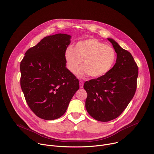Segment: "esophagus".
<instances>
[{"instance_id":"esophagus-1","label":"esophagus","mask_w":154,"mask_h":154,"mask_svg":"<svg viewBox=\"0 0 154 154\" xmlns=\"http://www.w3.org/2000/svg\"><path fill=\"white\" fill-rule=\"evenodd\" d=\"M79 85H80V88H83V81L80 80L79 81Z\"/></svg>"}]
</instances>
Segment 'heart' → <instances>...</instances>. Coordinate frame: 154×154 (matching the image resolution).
Wrapping results in <instances>:
<instances>
[{"instance_id": "obj_1", "label": "heart", "mask_w": 154, "mask_h": 154, "mask_svg": "<svg viewBox=\"0 0 154 154\" xmlns=\"http://www.w3.org/2000/svg\"><path fill=\"white\" fill-rule=\"evenodd\" d=\"M68 68L75 74L83 63L84 66L79 71L80 77L90 75L97 78L106 74L113 67L116 59L115 49L95 38L78 42L75 46L69 47L64 54Z\"/></svg>"}]
</instances>
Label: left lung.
Listing matches in <instances>:
<instances>
[{
  "label": "left lung",
  "instance_id": "8db88e82",
  "mask_svg": "<svg viewBox=\"0 0 154 154\" xmlns=\"http://www.w3.org/2000/svg\"><path fill=\"white\" fill-rule=\"evenodd\" d=\"M117 54L116 63L106 74L86 82L85 107L97 121L108 122L118 118L134 97L138 68L134 57L112 38H107Z\"/></svg>",
  "mask_w": 154,
  "mask_h": 154
}]
</instances>
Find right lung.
<instances>
[{
    "label": "right lung",
    "instance_id": "right-lung-1",
    "mask_svg": "<svg viewBox=\"0 0 154 154\" xmlns=\"http://www.w3.org/2000/svg\"><path fill=\"white\" fill-rule=\"evenodd\" d=\"M71 36L58 33L42 39L20 62V86L32 111L54 120L63 116L75 92L78 79L66 67L64 54Z\"/></svg>",
    "mask_w": 154,
    "mask_h": 154
}]
</instances>
